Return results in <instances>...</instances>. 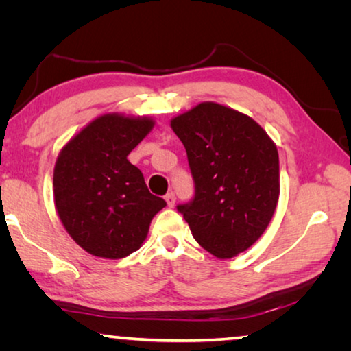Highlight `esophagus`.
<instances>
[{"mask_svg":"<svg viewBox=\"0 0 351 351\" xmlns=\"http://www.w3.org/2000/svg\"><path fill=\"white\" fill-rule=\"evenodd\" d=\"M165 203H167L169 207H173L175 203H176V197L173 192H169L167 195H165Z\"/></svg>","mask_w":351,"mask_h":351,"instance_id":"esophagus-1","label":"esophagus"}]
</instances>
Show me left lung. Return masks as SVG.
<instances>
[{
	"instance_id": "1",
	"label": "left lung",
	"mask_w": 351,
	"mask_h": 351,
	"mask_svg": "<svg viewBox=\"0 0 351 351\" xmlns=\"http://www.w3.org/2000/svg\"><path fill=\"white\" fill-rule=\"evenodd\" d=\"M170 127L186 147L195 198L178 210L217 258L245 252L268 228L280 195L278 152L252 117L201 102Z\"/></svg>"
}]
</instances>
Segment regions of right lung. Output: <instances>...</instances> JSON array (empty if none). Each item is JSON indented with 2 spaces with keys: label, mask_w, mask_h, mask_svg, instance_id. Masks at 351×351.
<instances>
[{
  "label": "right lung",
  "mask_w": 351,
  "mask_h": 351,
  "mask_svg": "<svg viewBox=\"0 0 351 351\" xmlns=\"http://www.w3.org/2000/svg\"><path fill=\"white\" fill-rule=\"evenodd\" d=\"M153 127L152 117L108 112L58 153L52 182L57 213L71 239L94 257L117 260L138 251L165 207L127 159Z\"/></svg>",
  "instance_id": "right-lung-1"
}]
</instances>
